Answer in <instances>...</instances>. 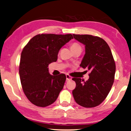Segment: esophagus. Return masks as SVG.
I'll list each match as a JSON object with an SVG mask.
<instances>
[{"label":"esophagus","instance_id":"obj_1","mask_svg":"<svg viewBox=\"0 0 131 131\" xmlns=\"http://www.w3.org/2000/svg\"><path fill=\"white\" fill-rule=\"evenodd\" d=\"M66 80L67 81L71 80L72 79V77L69 75H66Z\"/></svg>","mask_w":131,"mask_h":131}]
</instances>
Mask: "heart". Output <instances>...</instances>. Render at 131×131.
Masks as SVG:
<instances>
[{
    "label": "heart",
    "mask_w": 131,
    "mask_h": 131,
    "mask_svg": "<svg viewBox=\"0 0 131 131\" xmlns=\"http://www.w3.org/2000/svg\"><path fill=\"white\" fill-rule=\"evenodd\" d=\"M80 47H81L80 45H78V44L77 43H72L71 45V49L72 51H73L74 50L78 49V48H80Z\"/></svg>",
    "instance_id": "obj_1"
}]
</instances>
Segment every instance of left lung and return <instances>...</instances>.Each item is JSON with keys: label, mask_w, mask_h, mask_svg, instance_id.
I'll use <instances>...</instances> for the list:
<instances>
[{"label": "left lung", "mask_w": 131, "mask_h": 131, "mask_svg": "<svg viewBox=\"0 0 131 131\" xmlns=\"http://www.w3.org/2000/svg\"><path fill=\"white\" fill-rule=\"evenodd\" d=\"M75 39L85 46V54L80 67L90 72L86 81L73 78L76 87L72 94L77 104L94 107L105 100L114 82L116 65L111 50L103 38L91 35L73 34Z\"/></svg>", "instance_id": "1"}]
</instances>
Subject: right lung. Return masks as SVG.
Here are the masks:
<instances>
[{
	"instance_id": "right-lung-1",
	"label": "right lung",
	"mask_w": 131,
	"mask_h": 131,
	"mask_svg": "<svg viewBox=\"0 0 131 131\" xmlns=\"http://www.w3.org/2000/svg\"><path fill=\"white\" fill-rule=\"evenodd\" d=\"M72 38L71 34H37L24 47L19 67L20 80L24 93L33 104L45 107L58 99L66 75H50L48 65L56 62L59 50Z\"/></svg>"
}]
</instances>
